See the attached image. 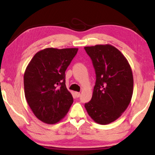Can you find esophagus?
Returning a JSON list of instances; mask_svg holds the SVG:
<instances>
[{"mask_svg":"<svg viewBox=\"0 0 155 155\" xmlns=\"http://www.w3.org/2000/svg\"><path fill=\"white\" fill-rule=\"evenodd\" d=\"M80 95H81V94H80V92H75V95H76V97H79V96H80Z\"/></svg>","mask_w":155,"mask_h":155,"instance_id":"esophagus-1","label":"esophagus"}]
</instances>
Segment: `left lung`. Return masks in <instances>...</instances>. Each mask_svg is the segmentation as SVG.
I'll return each instance as SVG.
<instances>
[{"instance_id":"8db88e82","label":"left lung","mask_w":155,"mask_h":155,"mask_svg":"<svg viewBox=\"0 0 155 155\" xmlns=\"http://www.w3.org/2000/svg\"><path fill=\"white\" fill-rule=\"evenodd\" d=\"M95 71L91 101L84 104L89 116L107 124L120 117L129 106L133 92L130 65L120 50L109 44L85 47Z\"/></svg>"}]
</instances>
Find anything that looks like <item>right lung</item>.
Listing matches in <instances>:
<instances>
[{"instance_id": "right-lung-1", "label": "right lung", "mask_w": 155, "mask_h": 155, "mask_svg": "<svg viewBox=\"0 0 155 155\" xmlns=\"http://www.w3.org/2000/svg\"><path fill=\"white\" fill-rule=\"evenodd\" d=\"M77 51V48H47L38 51L26 68V101L35 116L44 123L61 120L74 102L65 86V72Z\"/></svg>"}]
</instances>
